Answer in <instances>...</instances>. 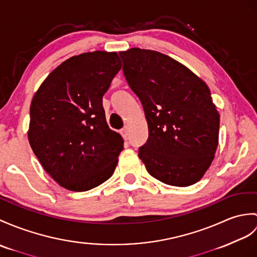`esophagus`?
Masks as SVG:
<instances>
[{
	"instance_id": "esophagus-1",
	"label": "esophagus",
	"mask_w": 257,
	"mask_h": 257,
	"mask_svg": "<svg viewBox=\"0 0 257 257\" xmlns=\"http://www.w3.org/2000/svg\"><path fill=\"white\" fill-rule=\"evenodd\" d=\"M120 135L122 136V138L123 139H128V127L127 126H124L121 130H120Z\"/></svg>"
}]
</instances>
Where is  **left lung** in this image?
Listing matches in <instances>:
<instances>
[{
	"mask_svg": "<svg viewBox=\"0 0 257 257\" xmlns=\"http://www.w3.org/2000/svg\"><path fill=\"white\" fill-rule=\"evenodd\" d=\"M119 56L148 121L149 137L139 148V158L149 174L172 186L197 183L218 147L220 119L209 88L161 52L131 48Z\"/></svg>",
	"mask_w": 257,
	"mask_h": 257,
	"instance_id": "1",
	"label": "left lung"
}]
</instances>
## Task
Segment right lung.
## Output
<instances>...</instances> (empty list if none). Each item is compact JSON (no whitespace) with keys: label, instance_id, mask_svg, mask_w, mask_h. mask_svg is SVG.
<instances>
[{"label":"right lung","instance_id":"add662e5","mask_svg":"<svg viewBox=\"0 0 257 257\" xmlns=\"http://www.w3.org/2000/svg\"><path fill=\"white\" fill-rule=\"evenodd\" d=\"M121 69L116 52H86L47 76L31 105L28 140L60 186L85 192L114 174L122 137L106 121L103 96Z\"/></svg>","mask_w":257,"mask_h":257}]
</instances>
